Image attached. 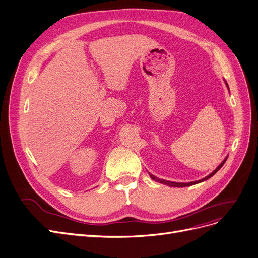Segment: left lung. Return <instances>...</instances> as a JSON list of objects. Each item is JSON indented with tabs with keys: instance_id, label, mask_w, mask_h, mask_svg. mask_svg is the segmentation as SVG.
<instances>
[{
	"instance_id": "1",
	"label": "left lung",
	"mask_w": 258,
	"mask_h": 258,
	"mask_svg": "<svg viewBox=\"0 0 258 258\" xmlns=\"http://www.w3.org/2000/svg\"><path fill=\"white\" fill-rule=\"evenodd\" d=\"M225 84H226V86H227V88H228V84L226 83V81H225ZM228 91H229V88H228ZM226 159H227V157L223 160V161L221 162V164H220L211 174H209L208 176H206L205 178H203V179H201V180H197V181H191V182H175V181H168V180H164V179H160V178H158V177H156V176H154V175H152V174H149V175H150V177H152V179H154V180L157 181V182L163 183V184L170 185V186H177V188H183V186H190V185L200 183V182H202V181H205V180H207L208 178H210V177L214 176V175L220 170V168H221L222 166H223V164H224L225 161H226Z\"/></svg>"
}]
</instances>
